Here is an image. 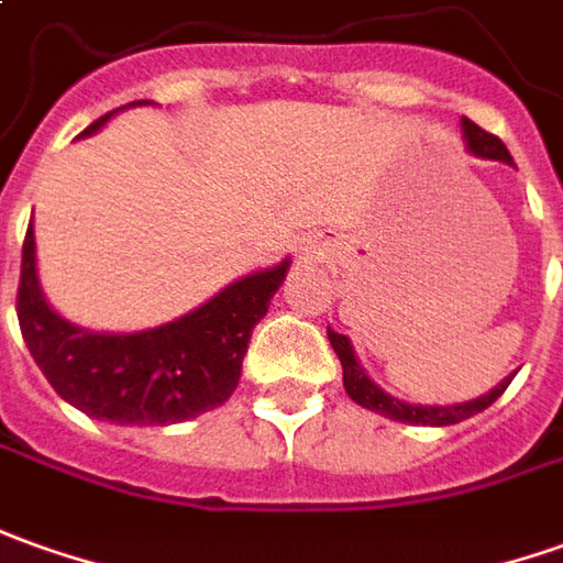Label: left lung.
I'll list each match as a JSON object with an SVG mask.
<instances>
[{
	"label": "left lung",
	"instance_id": "1",
	"mask_svg": "<svg viewBox=\"0 0 563 563\" xmlns=\"http://www.w3.org/2000/svg\"><path fill=\"white\" fill-rule=\"evenodd\" d=\"M462 129H465V137H468V151L474 156H484V159H499V163H508V166H515L511 163V153L508 147L490 132H484L481 125H474L472 120H462ZM330 335L332 347H335V354H339V361H342V382H345V391L351 394V400L354 404H361L366 410H376L382 416H388V419H397V422H410V426H456L462 419H468L474 412L487 410L493 400L499 397V394L506 391L508 382L515 376H508L506 382H499L490 394H484V397H477V400H465V404H453V407H412V404H404V400H397L391 394H385L378 388L373 378L363 373V366L354 357V347L347 342L345 335H339V332L327 330Z\"/></svg>",
	"mask_w": 563,
	"mask_h": 563
}]
</instances>
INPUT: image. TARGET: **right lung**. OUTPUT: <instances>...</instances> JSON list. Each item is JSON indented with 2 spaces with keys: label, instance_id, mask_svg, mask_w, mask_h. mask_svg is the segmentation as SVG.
<instances>
[{
  "label": "right lung",
  "instance_id": "right-lung-1",
  "mask_svg": "<svg viewBox=\"0 0 563 563\" xmlns=\"http://www.w3.org/2000/svg\"><path fill=\"white\" fill-rule=\"evenodd\" d=\"M107 120L110 113L82 135L98 132ZM286 271L289 262L250 274L156 330L89 332L57 317L42 298L30 224L21 255L18 323L42 376L76 410L120 426H169L216 410L231 397L252 330L267 313Z\"/></svg>",
  "mask_w": 563,
  "mask_h": 563
}]
</instances>
